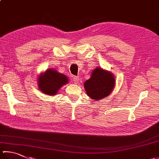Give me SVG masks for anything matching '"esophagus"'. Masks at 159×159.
<instances>
[{"mask_svg":"<svg viewBox=\"0 0 159 159\" xmlns=\"http://www.w3.org/2000/svg\"><path fill=\"white\" fill-rule=\"evenodd\" d=\"M73 82L75 83V84H77V82H79V80H80V78L77 76H74L73 77Z\"/></svg>","mask_w":159,"mask_h":159,"instance_id":"34e87169","label":"esophagus"}]
</instances>
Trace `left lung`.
I'll return each instance as SVG.
<instances>
[{"mask_svg": "<svg viewBox=\"0 0 159 159\" xmlns=\"http://www.w3.org/2000/svg\"><path fill=\"white\" fill-rule=\"evenodd\" d=\"M115 86L113 75L100 68L93 71L91 77L84 83L86 94L93 100H101L108 96Z\"/></svg>", "mask_w": 159, "mask_h": 159, "instance_id": "left-lung-1", "label": "left lung"}]
</instances>
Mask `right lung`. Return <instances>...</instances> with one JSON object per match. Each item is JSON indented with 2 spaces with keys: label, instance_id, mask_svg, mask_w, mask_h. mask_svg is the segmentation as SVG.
Instances as JSON below:
<instances>
[{
  "label": "right lung",
  "instance_id": "right-lung-1",
  "mask_svg": "<svg viewBox=\"0 0 159 159\" xmlns=\"http://www.w3.org/2000/svg\"><path fill=\"white\" fill-rule=\"evenodd\" d=\"M68 82L67 77L64 74L49 69L39 77V88L45 94L54 95Z\"/></svg>",
  "mask_w": 159,
  "mask_h": 159
}]
</instances>
